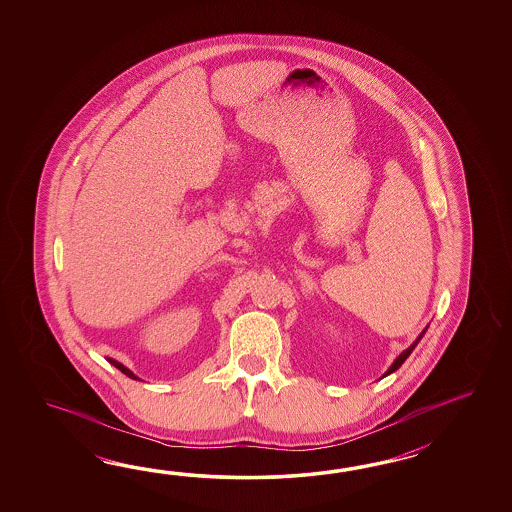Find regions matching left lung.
<instances>
[{"label": "left lung", "instance_id": "8db88e82", "mask_svg": "<svg viewBox=\"0 0 512 512\" xmlns=\"http://www.w3.org/2000/svg\"><path fill=\"white\" fill-rule=\"evenodd\" d=\"M423 335H425V331H423V333H421V335H419V338H417V340H415L414 344H412V346H410V348L406 349V351H403V353H401V355H399V357H397V359H395V362H393L392 366H390V370L386 371V373H384V375H390V373H393V371H395V370H399V368H401V366H403L404 360H406V359H408V357H410V353H412V351H414L415 346H417V344H419V340H421V338H423Z\"/></svg>", "mask_w": 512, "mask_h": 512}]
</instances>
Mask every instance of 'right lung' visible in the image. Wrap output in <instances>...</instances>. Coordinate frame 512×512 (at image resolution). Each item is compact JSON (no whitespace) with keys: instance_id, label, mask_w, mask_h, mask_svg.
Returning a JSON list of instances; mask_svg holds the SVG:
<instances>
[{"instance_id":"add662e5","label":"right lung","mask_w":512,"mask_h":512,"mask_svg":"<svg viewBox=\"0 0 512 512\" xmlns=\"http://www.w3.org/2000/svg\"><path fill=\"white\" fill-rule=\"evenodd\" d=\"M109 362H111V364H113V366H115V368H117V370H120L122 371V373H124V375H126V377H130V379H137V377H135V375H133V373H131L130 370H128V368H124V366H122V364H120V362H117V360H113V359H108Z\"/></svg>"}]
</instances>
